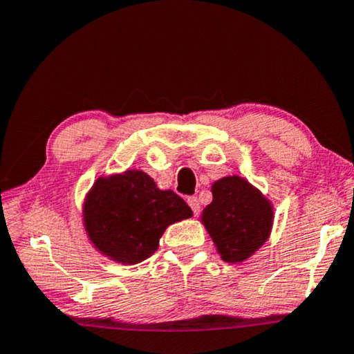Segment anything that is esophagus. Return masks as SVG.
Here are the masks:
<instances>
[{
  "mask_svg": "<svg viewBox=\"0 0 354 354\" xmlns=\"http://www.w3.org/2000/svg\"><path fill=\"white\" fill-rule=\"evenodd\" d=\"M187 203H189V207L192 208V213L197 216L200 213V203H198L197 197H189L187 198Z\"/></svg>",
  "mask_w": 354,
  "mask_h": 354,
  "instance_id": "esophagus-1",
  "label": "esophagus"
}]
</instances>
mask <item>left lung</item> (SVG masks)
Returning a JSON list of instances; mask_svg holds the SVG:
<instances>
[{"label":"left lung","mask_w":354,"mask_h":354,"mask_svg":"<svg viewBox=\"0 0 354 354\" xmlns=\"http://www.w3.org/2000/svg\"><path fill=\"white\" fill-rule=\"evenodd\" d=\"M202 221L225 262H241L266 243L272 229L270 203L240 176L219 179Z\"/></svg>","instance_id":"8db88e82"}]
</instances>
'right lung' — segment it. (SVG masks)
<instances>
[{
	"mask_svg": "<svg viewBox=\"0 0 354 354\" xmlns=\"http://www.w3.org/2000/svg\"><path fill=\"white\" fill-rule=\"evenodd\" d=\"M191 216L178 194L160 191L138 170L100 178L84 203V224L93 245L122 263L146 261L168 225Z\"/></svg>",
	"mask_w": 354,
	"mask_h": 354,
	"instance_id": "1",
	"label": "right lung"
}]
</instances>
